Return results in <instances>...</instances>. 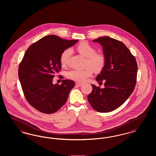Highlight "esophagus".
<instances>
[{
    "mask_svg": "<svg viewBox=\"0 0 156 156\" xmlns=\"http://www.w3.org/2000/svg\"><path fill=\"white\" fill-rule=\"evenodd\" d=\"M75 85H76V86H78V87H81L82 86V83H78V82H76V83H75Z\"/></svg>",
    "mask_w": 156,
    "mask_h": 156,
    "instance_id": "obj_1",
    "label": "esophagus"
}]
</instances>
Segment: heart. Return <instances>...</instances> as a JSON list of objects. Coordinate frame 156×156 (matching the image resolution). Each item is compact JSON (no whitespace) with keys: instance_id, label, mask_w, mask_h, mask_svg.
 <instances>
[{"instance_id":"obj_1","label":"heart","mask_w":156,"mask_h":156,"mask_svg":"<svg viewBox=\"0 0 156 156\" xmlns=\"http://www.w3.org/2000/svg\"><path fill=\"white\" fill-rule=\"evenodd\" d=\"M76 50L82 56L87 58L86 65L87 67L84 69H73L67 73V77L78 82H83L93 74V69L96 73L101 72L105 66L106 58L104 55L97 53L96 49L87 42H82L78 45ZM72 51L67 48L61 53L60 62L64 67L66 66Z\"/></svg>"}]
</instances>
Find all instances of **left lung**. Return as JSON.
<instances>
[{
  "label": "left lung",
  "mask_w": 156,
  "mask_h": 156,
  "mask_svg": "<svg viewBox=\"0 0 156 156\" xmlns=\"http://www.w3.org/2000/svg\"><path fill=\"white\" fill-rule=\"evenodd\" d=\"M102 47L106 64L97 82L105 80V88L91 84L92 91L87 97L91 106L99 112H109L120 107L133 92L137 79L136 59L125 45L108 36L93 40Z\"/></svg>",
  "instance_id": "8db88e82"
}]
</instances>
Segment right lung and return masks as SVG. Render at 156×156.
Returning a JSON list of instances; mask_svg holds the SVG:
<instances>
[{
	"mask_svg": "<svg viewBox=\"0 0 156 156\" xmlns=\"http://www.w3.org/2000/svg\"><path fill=\"white\" fill-rule=\"evenodd\" d=\"M78 41L48 35L26 50L19 66V78L26 100L37 111L51 114L66 102L74 82L63 80L58 85L52 80L61 68V53Z\"/></svg>",
	"mask_w": 156,
	"mask_h": 156,
	"instance_id": "right-lung-1",
	"label": "right lung"
}]
</instances>
